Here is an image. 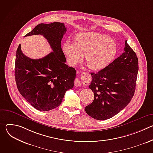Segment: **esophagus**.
<instances>
[{"mask_svg": "<svg viewBox=\"0 0 153 153\" xmlns=\"http://www.w3.org/2000/svg\"><path fill=\"white\" fill-rule=\"evenodd\" d=\"M74 85L76 86H81V83L80 82V80L78 79V78H76V79L74 80Z\"/></svg>", "mask_w": 153, "mask_h": 153, "instance_id": "obj_1", "label": "esophagus"}]
</instances>
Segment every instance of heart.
Masks as SVG:
<instances>
[{"mask_svg":"<svg viewBox=\"0 0 153 153\" xmlns=\"http://www.w3.org/2000/svg\"><path fill=\"white\" fill-rule=\"evenodd\" d=\"M62 50L70 66H76L85 56L87 65L93 71H100L108 67L114 60L117 52L116 43L113 40L95 32L77 34L74 37V44L65 43Z\"/></svg>","mask_w":153,"mask_h":153,"instance_id":"b5f03b06","label":"heart"}]
</instances>
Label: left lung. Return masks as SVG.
Segmentation results:
<instances>
[{
    "label": "left lung",
    "mask_w": 153,
    "mask_h": 153,
    "mask_svg": "<svg viewBox=\"0 0 153 153\" xmlns=\"http://www.w3.org/2000/svg\"><path fill=\"white\" fill-rule=\"evenodd\" d=\"M126 42L122 55L97 73L91 74L92 81L89 87L94 98L85 110L94 119L113 117L127 106L134 94L138 58Z\"/></svg>",
    "instance_id": "1"
}]
</instances>
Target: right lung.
Returning <instances> with one entry per match:
<instances>
[{"label": "right lung", "instance_id": "obj_1", "mask_svg": "<svg viewBox=\"0 0 153 153\" xmlns=\"http://www.w3.org/2000/svg\"><path fill=\"white\" fill-rule=\"evenodd\" d=\"M67 31L64 24H40L24 37L40 34L53 51L39 59L26 56L19 45L15 62V79L21 95L37 110L47 111L58 107L68 90L74 86L76 71L69 67L61 48Z\"/></svg>", "mask_w": 153, "mask_h": 153}]
</instances>
